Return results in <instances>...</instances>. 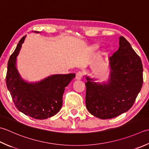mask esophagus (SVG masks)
Here are the masks:
<instances>
[{
	"instance_id": "obj_1",
	"label": "esophagus",
	"mask_w": 149,
	"mask_h": 149,
	"mask_svg": "<svg viewBox=\"0 0 149 149\" xmlns=\"http://www.w3.org/2000/svg\"><path fill=\"white\" fill-rule=\"evenodd\" d=\"M83 74L82 72H78L76 75H75V79H76L77 80H81L83 77Z\"/></svg>"
}]
</instances>
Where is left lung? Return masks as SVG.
<instances>
[{
    "mask_svg": "<svg viewBox=\"0 0 149 149\" xmlns=\"http://www.w3.org/2000/svg\"><path fill=\"white\" fill-rule=\"evenodd\" d=\"M109 60L111 72L107 84L86 77V109L101 119L116 118L128 111L134 103L143 82L140 57L123 36L119 37L118 50Z\"/></svg>",
    "mask_w": 149,
    "mask_h": 149,
    "instance_id": "obj_1",
    "label": "left lung"
}]
</instances>
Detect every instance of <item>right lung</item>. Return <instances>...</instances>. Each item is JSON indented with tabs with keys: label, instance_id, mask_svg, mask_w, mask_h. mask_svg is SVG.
Here are the masks:
<instances>
[{
	"label": "right lung",
	"instance_id": "right-lung-1",
	"mask_svg": "<svg viewBox=\"0 0 149 149\" xmlns=\"http://www.w3.org/2000/svg\"><path fill=\"white\" fill-rule=\"evenodd\" d=\"M25 37L19 40L8 61L6 77L7 88L19 111L34 119L50 118L59 112L65 87L74 79L75 74L54 75L33 84L24 82L19 76L15 62Z\"/></svg>",
	"mask_w": 149,
	"mask_h": 149
}]
</instances>
